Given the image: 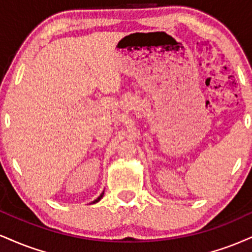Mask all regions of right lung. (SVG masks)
<instances>
[{
    "instance_id": "add662e5",
    "label": "right lung",
    "mask_w": 252,
    "mask_h": 252,
    "mask_svg": "<svg viewBox=\"0 0 252 252\" xmlns=\"http://www.w3.org/2000/svg\"><path fill=\"white\" fill-rule=\"evenodd\" d=\"M103 195H104V192H102V193H101V195H99V196H98V198H97V199H95V201H94V203L98 202V201H99V199H101V198H102V197H103Z\"/></svg>"
}]
</instances>
